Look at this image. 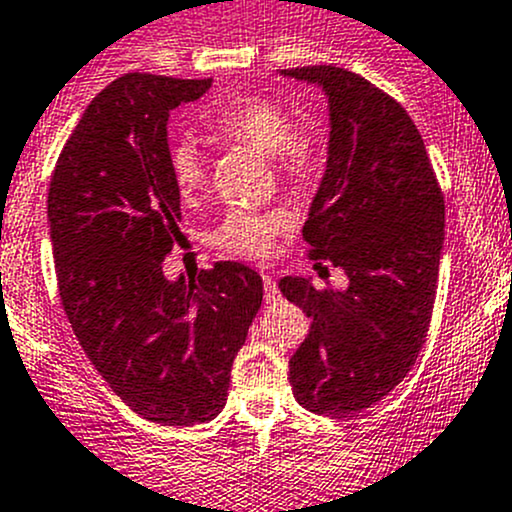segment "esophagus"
Masks as SVG:
<instances>
[{
  "instance_id": "1",
  "label": "esophagus",
  "mask_w": 512,
  "mask_h": 512,
  "mask_svg": "<svg viewBox=\"0 0 512 512\" xmlns=\"http://www.w3.org/2000/svg\"><path fill=\"white\" fill-rule=\"evenodd\" d=\"M262 285H265V299H267V302H270V304L280 302L282 294H280V289H277V282L272 280L270 275H262Z\"/></svg>"
}]
</instances>
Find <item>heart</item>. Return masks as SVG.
<instances>
[{
  "label": "heart",
  "mask_w": 512,
  "mask_h": 512,
  "mask_svg": "<svg viewBox=\"0 0 512 512\" xmlns=\"http://www.w3.org/2000/svg\"><path fill=\"white\" fill-rule=\"evenodd\" d=\"M210 128L227 141L265 153L277 175L289 185H309L324 165L322 138L312 128H294V118L280 103L260 96L232 98L210 116ZM168 170L180 198H193L208 183V158L195 138H180L168 151ZM289 215L280 210L235 208L213 232V242L227 255L267 260L275 242L289 232Z\"/></svg>",
  "instance_id": "heart-1"
}]
</instances>
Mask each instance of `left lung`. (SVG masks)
<instances>
[{"instance_id": "obj_1", "label": "left lung", "mask_w": 512, "mask_h": 512, "mask_svg": "<svg viewBox=\"0 0 512 512\" xmlns=\"http://www.w3.org/2000/svg\"><path fill=\"white\" fill-rule=\"evenodd\" d=\"M329 98L327 170L302 227L309 257L347 289L282 277L312 319L289 359L294 399L322 416L369 409L404 381L426 342L443 250V193L409 113L339 66L285 69Z\"/></svg>"}]
</instances>
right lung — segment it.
<instances>
[{
  "label": "right lung",
  "mask_w": 512,
  "mask_h": 512,
  "mask_svg": "<svg viewBox=\"0 0 512 512\" xmlns=\"http://www.w3.org/2000/svg\"><path fill=\"white\" fill-rule=\"evenodd\" d=\"M213 79L126 74L64 143L49 185L61 304L98 374L136 414L163 426L223 411L230 369L262 304V277L218 262L170 282L180 237L168 170V116Z\"/></svg>",
  "instance_id": "add662e5"
}]
</instances>
